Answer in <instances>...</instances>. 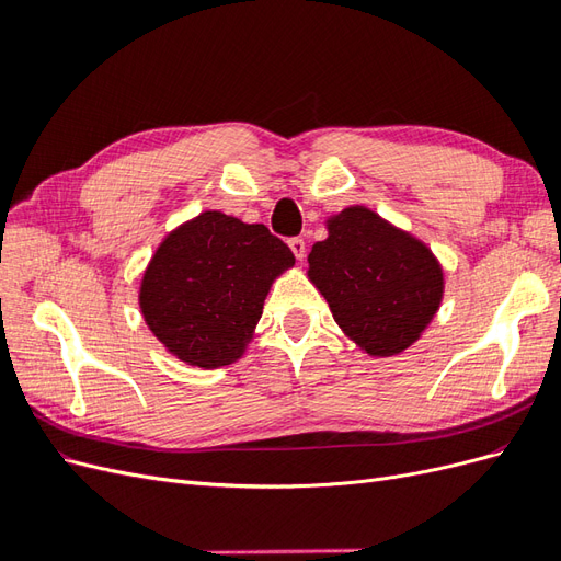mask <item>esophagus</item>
Listing matches in <instances>:
<instances>
[{"label":"esophagus","instance_id":"1","mask_svg":"<svg viewBox=\"0 0 561 561\" xmlns=\"http://www.w3.org/2000/svg\"><path fill=\"white\" fill-rule=\"evenodd\" d=\"M287 245H290L297 260H304V254H307V243H304V239H290L287 241Z\"/></svg>","mask_w":561,"mask_h":561}]
</instances>
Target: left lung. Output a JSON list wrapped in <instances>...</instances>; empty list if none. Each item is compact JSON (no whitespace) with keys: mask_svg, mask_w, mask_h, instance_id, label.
Returning a JSON list of instances; mask_svg holds the SVG:
<instances>
[{"mask_svg":"<svg viewBox=\"0 0 561 561\" xmlns=\"http://www.w3.org/2000/svg\"><path fill=\"white\" fill-rule=\"evenodd\" d=\"M328 239L309 254V280L334 322L371 358L410 348L431 325L445 295L433 250L365 206L328 217Z\"/></svg>","mask_w":561,"mask_h":561,"instance_id":"left-lung-1","label":"left lung"}]
</instances>
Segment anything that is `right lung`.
I'll use <instances>...</instances> for the list:
<instances>
[{
    "instance_id": "obj_1",
    "label": "right lung",
    "mask_w": 561,
    "mask_h": 561,
    "mask_svg": "<svg viewBox=\"0 0 561 561\" xmlns=\"http://www.w3.org/2000/svg\"><path fill=\"white\" fill-rule=\"evenodd\" d=\"M293 266L290 248L264 225L203 210L151 254L138 304L168 353L217 369L243 358L271 285Z\"/></svg>"
}]
</instances>
